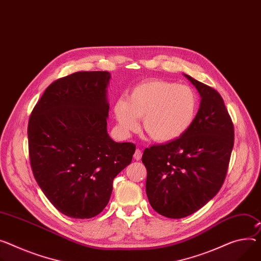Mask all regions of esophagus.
I'll return each instance as SVG.
<instances>
[{"mask_svg":"<svg viewBox=\"0 0 261 261\" xmlns=\"http://www.w3.org/2000/svg\"><path fill=\"white\" fill-rule=\"evenodd\" d=\"M141 156H142V151L140 149H136V151L134 153L135 160H137V161H140V160H141Z\"/></svg>","mask_w":261,"mask_h":261,"instance_id":"34e87169","label":"esophagus"}]
</instances>
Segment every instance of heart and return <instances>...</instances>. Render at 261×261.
<instances>
[{"mask_svg":"<svg viewBox=\"0 0 261 261\" xmlns=\"http://www.w3.org/2000/svg\"><path fill=\"white\" fill-rule=\"evenodd\" d=\"M198 110V97L186 85L163 79H150L137 85L127 99L119 98L113 106L118 130L129 136L143 130L158 143H168L182 137L192 126Z\"/></svg>","mask_w":261,"mask_h":261,"instance_id":"heart-1","label":"heart"}]
</instances>
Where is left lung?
<instances>
[{
	"mask_svg": "<svg viewBox=\"0 0 261 261\" xmlns=\"http://www.w3.org/2000/svg\"><path fill=\"white\" fill-rule=\"evenodd\" d=\"M184 76L200 96L192 126L172 142L146 148V194L150 206L169 218L186 217L222 187L234 144V128L224 100L214 89Z\"/></svg>",
	"mask_w": 261,
	"mask_h": 261,
	"instance_id": "1",
	"label": "left lung"
}]
</instances>
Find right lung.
I'll use <instances>...</instances> for the list:
<instances>
[{"mask_svg": "<svg viewBox=\"0 0 261 261\" xmlns=\"http://www.w3.org/2000/svg\"><path fill=\"white\" fill-rule=\"evenodd\" d=\"M111 74L77 72L51 84L28 124L33 175L62 213L91 218L108 205L113 181L130 164L136 146L108 134Z\"/></svg>", "mask_w": 261, "mask_h": 261, "instance_id": "obj_1", "label": "right lung"}]
</instances>
